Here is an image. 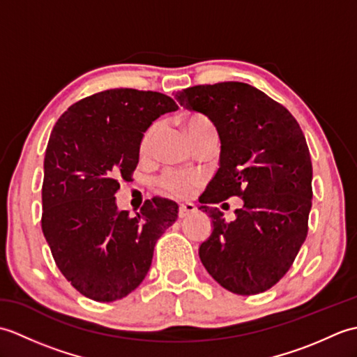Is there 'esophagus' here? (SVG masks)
Wrapping results in <instances>:
<instances>
[{"label": "esophagus", "mask_w": 357, "mask_h": 357, "mask_svg": "<svg viewBox=\"0 0 357 357\" xmlns=\"http://www.w3.org/2000/svg\"><path fill=\"white\" fill-rule=\"evenodd\" d=\"M195 211H196L195 204H190V202L181 204V206H179V218H187L188 215L195 213Z\"/></svg>", "instance_id": "34e87169"}]
</instances>
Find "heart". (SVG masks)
I'll list each match as a JSON object with an SVG mask.
<instances>
[{"mask_svg": "<svg viewBox=\"0 0 357 357\" xmlns=\"http://www.w3.org/2000/svg\"><path fill=\"white\" fill-rule=\"evenodd\" d=\"M215 128L210 119L193 113L188 115L185 119V130L190 138H196L202 132ZM159 130V126L155 123L151 124L146 132H144L141 142H139V153L142 156H147L153 146V141L156 138ZM204 183V176L198 172H183V170H165L161 176L158 178V187L162 193L173 196V198H188L192 196Z\"/></svg>", "mask_w": 357, "mask_h": 357, "instance_id": "1", "label": "heart"}]
</instances>
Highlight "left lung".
<instances>
[{"instance_id": "left-lung-1", "label": "left lung", "mask_w": 357, "mask_h": 357, "mask_svg": "<svg viewBox=\"0 0 357 357\" xmlns=\"http://www.w3.org/2000/svg\"><path fill=\"white\" fill-rule=\"evenodd\" d=\"M174 98L206 115L221 139L219 170L199 198L213 221L201 262L231 293L267 291L290 270L308 233L313 167L305 136L282 104L245 82L193 86ZM231 195L245 207L227 223L206 206Z\"/></svg>"}]
</instances>
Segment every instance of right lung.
Segmentation results:
<instances>
[{
  "mask_svg": "<svg viewBox=\"0 0 357 357\" xmlns=\"http://www.w3.org/2000/svg\"><path fill=\"white\" fill-rule=\"evenodd\" d=\"M176 109L164 93L110 89L70 105L53 127L41 227L59 271L89 299L132 293L149 273L156 241L176 221V202L158 196L135 216L115 204L119 183L138 165L144 132Z\"/></svg>",
  "mask_w": 357,
  "mask_h": 357,
  "instance_id": "obj_1",
  "label": "right lung"
}]
</instances>
